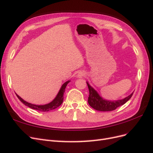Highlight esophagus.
<instances>
[{"instance_id":"esophagus-1","label":"esophagus","mask_w":153,"mask_h":153,"mask_svg":"<svg viewBox=\"0 0 153 153\" xmlns=\"http://www.w3.org/2000/svg\"><path fill=\"white\" fill-rule=\"evenodd\" d=\"M78 77L79 78H82V77H84L85 76V73L84 71H80L79 73H78Z\"/></svg>"}]
</instances>
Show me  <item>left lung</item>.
<instances>
[{"instance_id":"8db88e82","label":"left lung","mask_w":153,"mask_h":153,"mask_svg":"<svg viewBox=\"0 0 153 153\" xmlns=\"http://www.w3.org/2000/svg\"><path fill=\"white\" fill-rule=\"evenodd\" d=\"M87 84L89 88V96L88 98V103H89V105L92 108L94 109L98 110V111H112L116 109L119 106L124 105L125 103H126L127 101L131 98V96L133 94H131L129 96H128L126 98H125L123 100H117L114 101H107L105 100L102 98H101L100 95L98 94L93 88H92L89 83L87 82Z\"/></svg>"}]
</instances>
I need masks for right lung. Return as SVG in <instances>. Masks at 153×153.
<instances>
[{
	"instance_id": "right-lung-1",
	"label": "right lung",
	"mask_w": 153,
	"mask_h": 153,
	"mask_svg": "<svg viewBox=\"0 0 153 153\" xmlns=\"http://www.w3.org/2000/svg\"><path fill=\"white\" fill-rule=\"evenodd\" d=\"M69 82V81H68V82L64 83V84L62 85L61 89H60L57 96H56V98H55L53 100V101H52V102L47 104V105H32L31 103L27 102V101H24L23 99H22L18 95L16 94V96L18 97V98L20 100V101L22 103H24L25 105L29 106V107H30L32 109L41 111V112H48V111L52 110L53 109H55V108L59 107V106L62 103V101L64 100V92H65L66 87Z\"/></svg>"
}]
</instances>
